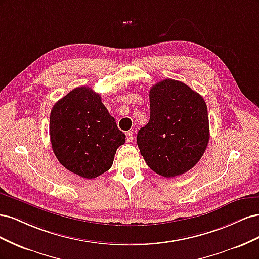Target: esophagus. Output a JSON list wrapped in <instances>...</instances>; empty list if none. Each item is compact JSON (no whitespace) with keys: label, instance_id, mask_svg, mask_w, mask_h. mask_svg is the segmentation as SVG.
<instances>
[{"label":"esophagus","instance_id":"34e87169","mask_svg":"<svg viewBox=\"0 0 259 259\" xmlns=\"http://www.w3.org/2000/svg\"><path fill=\"white\" fill-rule=\"evenodd\" d=\"M126 139H127V142H133V139H134V133H133L132 131H128L126 133Z\"/></svg>","mask_w":259,"mask_h":259}]
</instances>
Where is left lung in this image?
I'll list each match as a JSON object with an SVG mask.
<instances>
[{"mask_svg": "<svg viewBox=\"0 0 259 259\" xmlns=\"http://www.w3.org/2000/svg\"><path fill=\"white\" fill-rule=\"evenodd\" d=\"M150 120L138 131L137 145L147 165L163 177L191 169L209 140L207 107L183 82L165 79L149 92Z\"/></svg>", "mask_w": 259, "mask_h": 259, "instance_id": "obj_1", "label": "left lung"}]
</instances>
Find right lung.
Returning a JSON list of instances; mask_svg holds the SVG:
<instances>
[{
    "mask_svg": "<svg viewBox=\"0 0 259 259\" xmlns=\"http://www.w3.org/2000/svg\"><path fill=\"white\" fill-rule=\"evenodd\" d=\"M53 151L62 166L86 179L110 169L125 135L88 86L76 88L54 105L50 116Z\"/></svg>",
    "mask_w": 259,
    "mask_h": 259,
    "instance_id": "add662e5",
    "label": "right lung"
}]
</instances>
